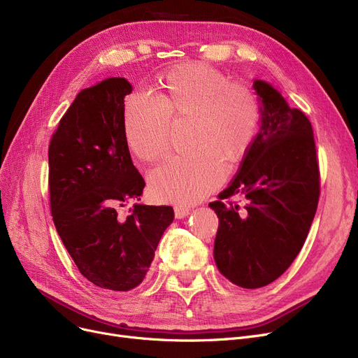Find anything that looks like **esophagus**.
<instances>
[{
	"mask_svg": "<svg viewBox=\"0 0 358 358\" xmlns=\"http://www.w3.org/2000/svg\"><path fill=\"white\" fill-rule=\"evenodd\" d=\"M189 213H190V209L185 208V206L178 204V206H176V208H174V215H176L177 219H182L185 216H189Z\"/></svg>",
	"mask_w": 358,
	"mask_h": 358,
	"instance_id": "34e87169",
	"label": "esophagus"
}]
</instances>
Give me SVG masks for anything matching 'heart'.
<instances>
[{
	"label": "heart",
	"instance_id": "1",
	"mask_svg": "<svg viewBox=\"0 0 358 358\" xmlns=\"http://www.w3.org/2000/svg\"><path fill=\"white\" fill-rule=\"evenodd\" d=\"M193 117L190 154L165 158L149 176L152 194L168 203H196L227 177V159L247 155L259 129L261 108L254 92L232 84L223 72L204 64L174 68L159 80L157 100L134 92L123 108L130 152L155 161L169 145L171 120Z\"/></svg>",
	"mask_w": 358,
	"mask_h": 358
}]
</instances>
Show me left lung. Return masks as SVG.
<instances>
[{
  "label": "left lung",
  "mask_w": 358,
  "mask_h": 358,
  "mask_svg": "<svg viewBox=\"0 0 358 358\" xmlns=\"http://www.w3.org/2000/svg\"><path fill=\"white\" fill-rule=\"evenodd\" d=\"M252 87L262 104L259 131L236 177L209 203L219 217L216 266L243 289L267 286L290 267L321 193L309 119L268 83L255 80ZM236 194L246 197L245 206L230 200Z\"/></svg>",
  "instance_id": "left-lung-1"
}]
</instances>
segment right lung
I'll list each match as a JSON object with an SVG mask.
<instances>
[{"label":"right lung","mask_w":358,"mask_h":358,"mask_svg":"<svg viewBox=\"0 0 358 358\" xmlns=\"http://www.w3.org/2000/svg\"><path fill=\"white\" fill-rule=\"evenodd\" d=\"M131 85L107 78L83 90L49 145L50 212L66 251L92 285L115 292L138 287L150 267L171 206L135 203L145 181L124 138V97Z\"/></svg>","instance_id":"1"}]
</instances>
